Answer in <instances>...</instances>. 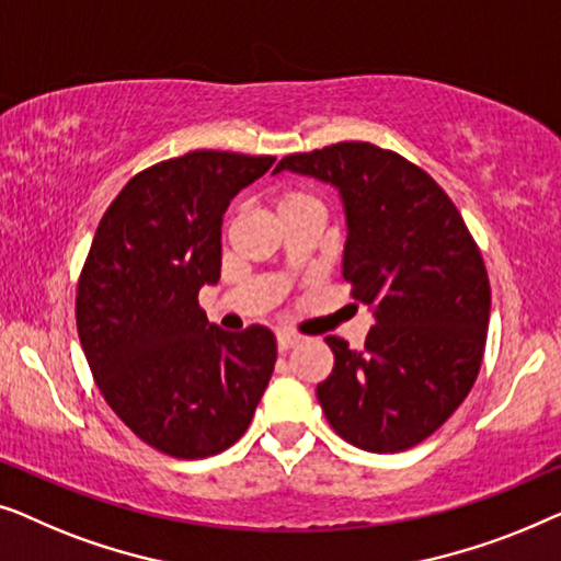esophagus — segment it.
I'll return each instance as SVG.
<instances>
[{"label":"esophagus","mask_w":561,"mask_h":561,"mask_svg":"<svg viewBox=\"0 0 561 561\" xmlns=\"http://www.w3.org/2000/svg\"><path fill=\"white\" fill-rule=\"evenodd\" d=\"M277 343H279V351H289V348H295V345L302 343V335L291 333V330H279Z\"/></svg>","instance_id":"esophagus-1"}]
</instances>
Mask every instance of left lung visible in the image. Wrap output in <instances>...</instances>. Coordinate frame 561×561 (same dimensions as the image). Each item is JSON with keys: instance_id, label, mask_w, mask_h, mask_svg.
I'll return each instance as SVG.
<instances>
[{"instance_id": "obj_1", "label": "left lung", "mask_w": 561, "mask_h": 561, "mask_svg": "<svg viewBox=\"0 0 561 561\" xmlns=\"http://www.w3.org/2000/svg\"><path fill=\"white\" fill-rule=\"evenodd\" d=\"M341 193L343 279L376 325L363 351L328 335L333 374L318 383L330 427L368 453H401L445 424L476 383L491 284L460 210L422 168L368 141L289 154Z\"/></svg>"}]
</instances>
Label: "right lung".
<instances>
[{
    "label": "right lung",
    "instance_id": "obj_1",
    "mask_svg": "<svg viewBox=\"0 0 561 561\" xmlns=\"http://www.w3.org/2000/svg\"><path fill=\"white\" fill-rule=\"evenodd\" d=\"M274 157L198 149L122 187L93 236L76 322L99 391L149 447L180 460L224 453L270 383L277 337L226 333L198 305L220 279L224 213Z\"/></svg>",
    "mask_w": 561,
    "mask_h": 561
}]
</instances>
